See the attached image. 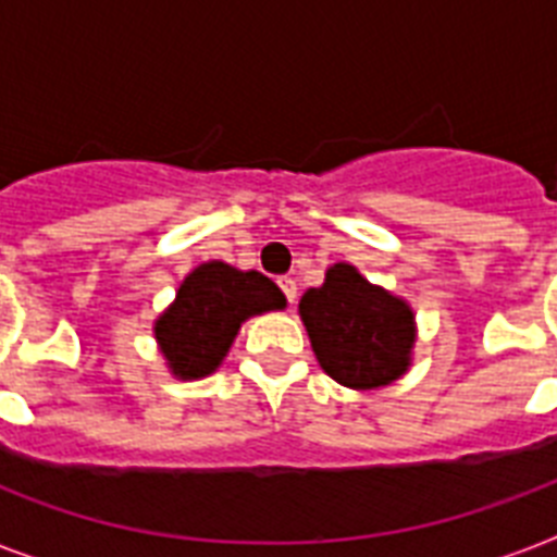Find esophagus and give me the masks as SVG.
<instances>
[{
	"mask_svg": "<svg viewBox=\"0 0 557 557\" xmlns=\"http://www.w3.org/2000/svg\"><path fill=\"white\" fill-rule=\"evenodd\" d=\"M277 283H280V288H283V295H286L288 304H295V300H297V283H295V280H292V277H280Z\"/></svg>",
	"mask_w": 557,
	"mask_h": 557,
	"instance_id": "1",
	"label": "esophagus"
}]
</instances>
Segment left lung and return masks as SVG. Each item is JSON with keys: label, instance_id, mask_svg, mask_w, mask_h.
Masks as SVG:
<instances>
[{"label": "left lung", "instance_id": "1", "mask_svg": "<svg viewBox=\"0 0 557 557\" xmlns=\"http://www.w3.org/2000/svg\"><path fill=\"white\" fill-rule=\"evenodd\" d=\"M297 309L318 364L344 387H387L410 367L413 309L387 288L372 286L356 265L335 262L323 286L309 288Z\"/></svg>", "mask_w": 557, "mask_h": 557}]
</instances>
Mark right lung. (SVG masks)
Wrapping results in <instances>:
<instances>
[{"label": "right lung", "mask_w": 557, "mask_h": 557, "mask_svg": "<svg viewBox=\"0 0 557 557\" xmlns=\"http://www.w3.org/2000/svg\"><path fill=\"white\" fill-rule=\"evenodd\" d=\"M274 309H286V295L265 274L210 260L182 280L152 332L176 379H205L222 364L239 326Z\"/></svg>", "instance_id": "add662e5"}]
</instances>
